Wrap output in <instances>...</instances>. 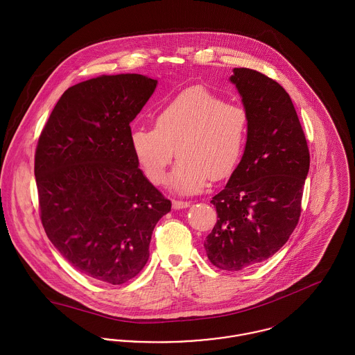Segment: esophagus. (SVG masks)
I'll use <instances>...</instances> for the list:
<instances>
[{
    "instance_id": "34e87169",
    "label": "esophagus",
    "mask_w": 355,
    "mask_h": 355,
    "mask_svg": "<svg viewBox=\"0 0 355 355\" xmlns=\"http://www.w3.org/2000/svg\"><path fill=\"white\" fill-rule=\"evenodd\" d=\"M189 206H190V202H187V201H179V200L172 201L173 209H183V207H189Z\"/></svg>"
}]
</instances>
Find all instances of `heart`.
I'll return each instance as SVG.
<instances>
[{
  "label": "heart",
  "instance_id": "obj_1",
  "mask_svg": "<svg viewBox=\"0 0 355 355\" xmlns=\"http://www.w3.org/2000/svg\"><path fill=\"white\" fill-rule=\"evenodd\" d=\"M249 130L248 110L202 86L190 87L154 116V128H138L131 145L144 172L154 184H164L175 158L172 187L194 194L230 176L236 166Z\"/></svg>",
  "mask_w": 355,
  "mask_h": 355
}]
</instances>
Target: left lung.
Here are the masks:
<instances>
[{"label": "left lung", "mask_w": 355, "mask_h": 355, "mask_svg": "<svg viewBox=\"0 0 355 355\" xmlns=\"http://www.w3.org/2000/svg\"><path fill=\"white\" fill-rule=\"evenodd\" d=\"M249 114L243 157L223 191L211 198L217 223L206 236L209 261L241 270L272 257L288 241L302 211L310 154L288 93L250 68H235Z\"/></svg>", "instance_id": "left-lung-1"}]
</instances>
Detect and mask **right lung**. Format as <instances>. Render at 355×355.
Here are the masks:
<instances>
[{
  "mask_svg": "<svg viewBox=\"0 0 355 355\" xmlns=\"http://www.w3.org/2000/svg\"><path fill=\"white\" fill-rule=\"evenodd\" d=\"M157 80L100 76L61 96L35 150L40 217L48 238L80 273L123 284L146 265L153 230L171 210L138 168L130 123Z\"/></svg>",
  "mask_w": 355,
  "mask_h": 355,
  "instance_id": "right-lung-1",
  "label": "right lung"
}]
</instances>
